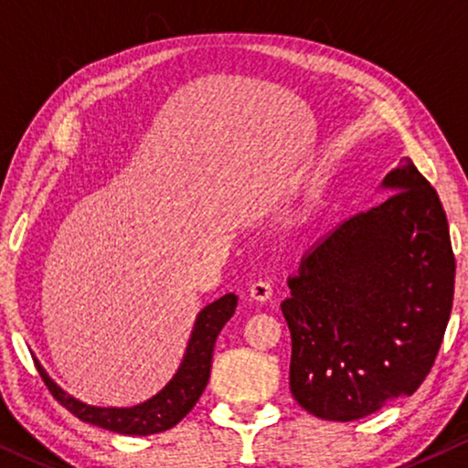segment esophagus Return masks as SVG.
<instances>
[{
    "label": "esophagus",
    "instance_id": "34e87169",
    "mask_svg": "<svg viewBox=\"0 0 468 468\" xmlns=\"http://www.w3.org/2000/svg\"><path fill=\"white\" fill-rule=\"evenodd\" d=\"M249 296H251L253 300H258V303H266V300H271V296H272V283L266 279L255 281V283L249 287Z\"/></svg>",
    "mask_w": 468,
    "mask_h": 468
}]
</instances>
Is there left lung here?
<instances>
[{
  "label": "left lung",
  "instance_id": "8db88e82",
  "mask_svg": "<svg viewBox=\"0 0 468 468\" xmlns=\"http://www.w3.org/2000/svg\"><path fill=\"white\" fill-rule=\"evenodd\" d=\"M386 202L349 217L287 279L290 389L330 421H354L411 396L450 322L453 260L437 191L409 157L383 178Z\"/></svg>",
  "mask_w": 468,
  "mask_h": 468
}]
</instances>
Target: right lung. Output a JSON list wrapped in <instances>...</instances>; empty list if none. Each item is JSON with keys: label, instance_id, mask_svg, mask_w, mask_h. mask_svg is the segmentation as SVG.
Returning <instances> with one entry per match:
<instances>
[{"label": "right lung", "instance_id": "1", "mask_svg": "<svg viewBox=\"0 0 468 468\" xmlns=\"http://www.w3.org/2000/svg\"><path fill=\"white\" fill-rule=\"evenodd\" d=\"M239 298L234 293H226L215 303L204 306L196 319L194 332H191L187 354H185L181 368L172 377V381L162 392L153 396L143 405L136 407H91L76 400L74 396L63 392L57 383L47 375V370L36 360L37 373L47 383L50 394L57 402L68 409L69 413L89 424L106 428V431L121 434H155L176 426L191 409L196 407L210 377V364H213L215 341L223 325L234 315Z\"/></svg>", "mask_w": 468, "mask_h": 468}]
</instances>
